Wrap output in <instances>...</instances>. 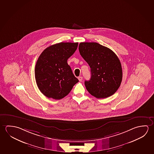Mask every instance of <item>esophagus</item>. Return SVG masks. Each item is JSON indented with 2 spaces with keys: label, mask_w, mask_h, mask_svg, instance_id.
Instances as JSON below:
<instances>
[{
  "label": "esophagus",
  "mask_w": 154,
  "mask_h": 154,
  "mask_svg": "<svg viewBox=\"0 0 154 154\" xmlns=\"http://www.w3.org/2000/svg\"><path fill=\"white\" fill-rule=\"evenodd\" d=\"M78 79L79 82H82V80H83V77L82 76H79V77H78Z\"/></svg>",
  "instance_id": "obj_1"
}]
</instances>
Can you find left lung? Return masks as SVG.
Segmentation results:
<instances>
[{"label": "left lung", "mask_w": 154, "mask_h": 154, "mask_svg": "<svg viewBox=\"0 0 154 154\" xmlns=\"http://www.w3.org/2000/svg\"><path fill=\"white\" fill-rule=\"evenodd\" d=\"M79 51L91 68V79L85 81L88 92L97 98L113 95L120 87L122 78L121 63L116 54L96 42L80 43Z\"/></svg>", "instance_id": "1"}]
</instances>
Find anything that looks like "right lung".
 I'll return each mask as SVG.
<instances>
[{
    "mask_svg": "<svg viewBox=\"0 0 154 154\" xmlns=\"http://www.w3.org/2000/svg\"><path fill=\"white\" fill-rule=\"evenodd\" d=\"M78 45L77 42L53 45L45 49L38 58L35 69L36 82L40 91L49 98H63L78 83L67 63Z\"/></svg>",
    "mask_w": 154,
    "mask_h": 154,
    "instance_id": "obj_1",
    "label": "right lung"
}]
</instances>
